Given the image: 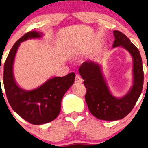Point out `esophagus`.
I'll list each match as a JSON object with an SVG mask.
<instances>
[{
  "mask_svg": "<svg viewBox=\"0 0 148 148\" xmlns=\"http://www.w3.org/2000/svg\"><path fill=\"white\" fill-rule=\"evenodd\" d=\"M75 82L77 84H81L82 82V79L79 76L76 75L75 78Z\"/></svg>",
  "mask_w": 148,
  "mask_h": 148,
  "instance_id": "obj_1",
  "label": "esophagus"
}]
</instances>
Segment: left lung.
<instances>
[{"label": "left lung", "instance_id": "1", "mask_svg": "<svg viewBox=\"0 0 148 148\" xmlns=\"http://www.w3.org/2000/svg\"><path fill=\"white\" fill-rule=\"evenodd\" d=\"M114 35L113 47H123L133 57V84L126 95L121 98L112 95L99 64L88 61L79 68V73L86 88L85 100L88 110L94 116L104 121H117L127 116L138 100L143 85L142 60L138 49L121 32L114 30Z\"/></svg>", "mask_w": 148, "mask_h": 148}]
</instances>
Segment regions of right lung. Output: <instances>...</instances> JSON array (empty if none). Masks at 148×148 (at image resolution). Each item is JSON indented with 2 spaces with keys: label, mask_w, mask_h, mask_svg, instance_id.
<instances>
[{
  "label": "right lung",
  "mask_w": 148,
  "mask_h": 148,
  "mask_svg": "<svg viewBox=\"0 0 148 148\" xmlns=\"http://www.w3.org/2000/svg\"><path fill=\"white\" fill-rule=\"evenodd\" d=\"M42 33L30 31L21 36L13 45L4 64L3 83L8 101L13 110L33 125H42L53 121L61 110L63 96L72 85L75 74L51 78L32 90L21 88L15 82L13 66L17 50L21 42L29 38H40Z\"/></svg>",
  "instance_id": "right-lung-1"
}]
</instances>
